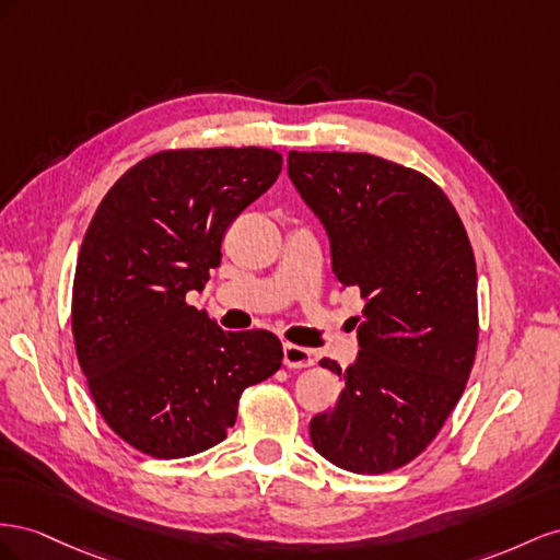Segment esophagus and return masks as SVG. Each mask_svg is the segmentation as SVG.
Listing matches in <instances>:
<instances>
[{"mask_svg":"<svg viewBox=\"0 0 560 560\" xmlns=\"http://www.w3.org/2000/svg\"><path fill=\"white\" fill-rule=\"evenodd\" d=\"M314 351L307 347H298L285 342L283 345V365H289V369H310L314 365Z\"/></svg>","mask_w":560,"mask_h":560,"instance_id":"esophagus-1","label":"esophagus"}]
</instances>
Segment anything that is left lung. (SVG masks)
<instances>
[{"mask_svg":"<svg viewBox=\"0 0 560 560\" xmlns=\"http://www.w3.org/2000/svg\"><path fill=\"white\" fill-rule=\"evenodd\" d=\"M289 178L330 238L332 275L365 302L359 359L338 373L332 410L310 422L335 467L385 474L434 441L476 357V260L443 189L361 152H289ZM359 322V318H357Z\"/></svg>","mask_w":560,"mask_h":560,"instance_id":"1","label":"left lung"}]
</instances>
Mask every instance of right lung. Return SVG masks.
Segmentation results:
<instances>
[{
    "mask_svg": "<svg viewBox=\"0 0 560 560\" xmlns=\"http://www.w3.org/2000/svg\"><path fill=\"white\" fill-rule=\"evenodd\" d=\"M265 148L166 150L109 187L79 248L72 335L107 427L136 451L175 459L213 448L238 398L281 369L269 330H222L185 302L220 265L230 222L275 185Z\"/></svg>",
    "mask_w": 560,
    "mask_h": 560,
    "instance_id": "1",
    "label": "right lung"
}]
</instances>
